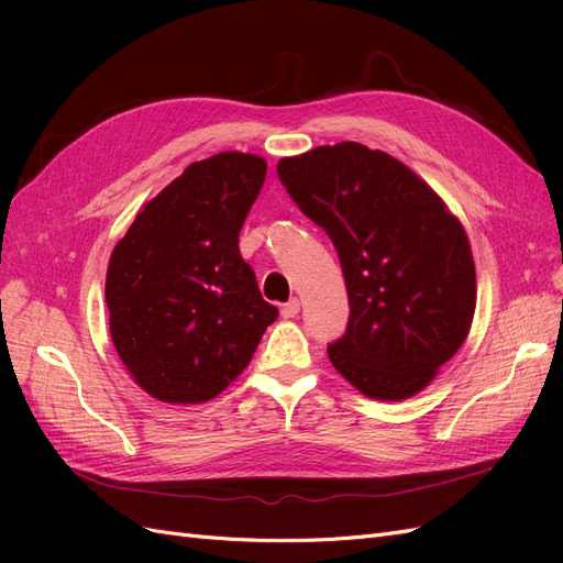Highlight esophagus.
Instances as JSON below:
<instances>
[{
    "label": "esophagus",
    "mask_w": 563,
    "mask_h": 563,
    "mask_svg": "<svg viewBox=\"0 0 563 563\" xmlns=\"http://www.w3.org/2000/svg\"><path fill=\"white\" fill-rule=\"evenodd\" d=\"M298 312H300V300L298 298H291V300L282 305V317L284 319H294V317H298Z\"/></svg>",
    "instance_id": "esophagus-1"
}]
</instances>
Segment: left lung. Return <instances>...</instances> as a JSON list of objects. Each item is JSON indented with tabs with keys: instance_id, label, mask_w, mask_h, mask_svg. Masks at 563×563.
<instances>
[{
	"instance_id": "obj_1",
	"label": "left lung",
	"mask_w": 563,
	"mask_h": 563,
	"mask_svg": "<svg viewBox=\"0 0 563 563\" xmlns=\"http://www.w3.org/2000/svg\"><path fill=\"white\" fill-rule=\"evenodd\" d=\"M277 176L343 267L350 317L331 364L366 397H413L470 331L476 279L463 225L411 168L362 143L282 159Z\"/></svg>"
}]
</instances>
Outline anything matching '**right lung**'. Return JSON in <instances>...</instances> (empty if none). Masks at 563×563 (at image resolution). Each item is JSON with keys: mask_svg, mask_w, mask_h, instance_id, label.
Masks as SVG:
<instances>
[{"mask_svg": "<svg viewBox=\"0 0 563 563\" xmlns=\"http://www.w3.org/2000/svg\"><path fill=\"white\" fill-rule=\"evenodd\" d=\"M265 159L220 152L145 203L110 255V335L145 391L168 404L220 395L279 317L240 253Z\"/></svg>", "mask_w": 563, "mask_h": 563, "instance_id": "1", "label": "right lung"}]
</instances>
